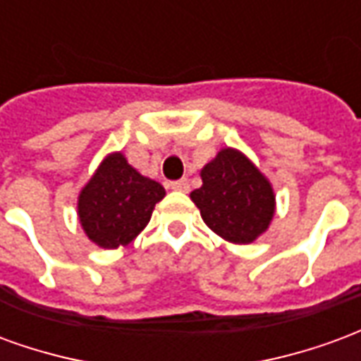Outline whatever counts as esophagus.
I'll list each match as a JSON object with an SVG mask.
<instances>
[{
  "mask_svg": "<svg viewBox=\"0 0 361 361\" xmlns=\"http://www.w3.org/2000/svg\"><path fill=\"white\" fill-rule=\"evenodd\" d=\"M168 188L173 189V191H189V181L188 180H176V181H170L168 183Z\"/></svg>",
  "mask_w": 361,
  "mask_h": 361,
  "instance_id": "esophagus-1",
  "label": "esophagus"
}]
</instances>
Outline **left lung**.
I'll return each instance as SVG.
<instances>
[{
  "mask_svg": "<svg viewBox=\"0 0 361 361\" xmlns=\"http://www.w3.org/2000/svg\"><path fill=\"white\" fill-rule=\"evenodd\" d=\"M203 185L191 191L204 224L224 240L250 243L263 234L274 214V193L263 173L242 152L220 150L204 166Z\"/></svg>",
  "mask_w": 361,
  "mask_h": 361,
  "instance_id": "left-lung-1",
  "label": "left lung"
}]
</instances>
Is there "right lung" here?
Returning a JSON list of instances; mask_svg holds the SVG:
<instances>
[{"label": "right lung", "instance_id": "right-lung-1", "mask_svg": "<svg viewBox=\"0 0 361 361\" xmlns=\"http://www.w3.org/2000/svg\"><path fill=\"white\" fill-rule=\"evenodd\" d=\"M164 188L111 154L79 195V219L90 240L104 250L126 245L149 224Z\"/></svg>", "mask_w": 361, "mask_h": 361}]
</instances>
